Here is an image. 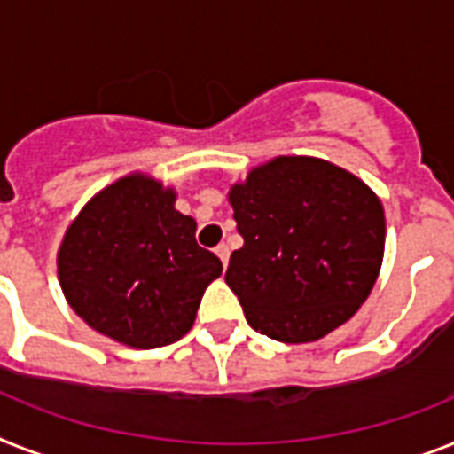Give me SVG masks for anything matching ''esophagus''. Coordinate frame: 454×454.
I'll list each match as a JSON object with an SVG mask.
<instances>
[{
    "label": "esophagus",
    "instance_id": "1",
    "mask_svg": "<svg viewBox=\"0 0 454 454\" xmlns=\"http://www.w3.org/2000/svg\"><path fill=\"white\" fill-rule=\"evenodd\" d=\"M215 254H218L220 262H223V267H227V264H230V248H227L224 243H220L218 248H215Z\"/></svg>",
    "mask_w": 454,
    "mask_h": 454
}]
</instances>
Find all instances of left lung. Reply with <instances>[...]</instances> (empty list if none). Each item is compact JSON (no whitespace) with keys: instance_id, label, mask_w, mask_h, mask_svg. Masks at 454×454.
<instances>
[{"instance_id":"1","label":"left lung","mask_w":454,"mask_h":454,"mask_svg":"<svg viewBox=\"0 0 454 454\" xmlns=\"http://www.w3.org/2000/svg\"><path fill=\"white\" fill-rule=\"evenodd\" d=\"M236 230L227 286L250 327L310 343L348 322L376 286L385 211L357 176L306 155H278L230 187Z\"/></svg>"}]
</instances>
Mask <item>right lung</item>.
<instances>
[{"label": "right lung", "mask_w": 454, "mask_h": 454, "mask_svg": "<svg viewBox=\"0 0 454 454\" xmlns=\"http://www.w3.org/2000/svg\"><path fill=\"white\" fill-rule=\"evenodd\" d=\"M176 190L134 171L92 197L67 227L58 278L74 313L99 334L138 350L192 329L223 262L176 211Z\"/></svg>", "instance_id": "obj_1"}]
</instances>
